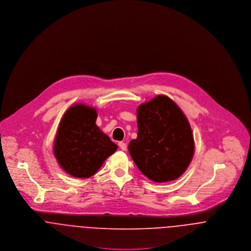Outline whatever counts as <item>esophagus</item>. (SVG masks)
Wrapping results in <instances>:
<instances>
[{
	"label": "esophagus",
	"instance_id": "34e87169",
	"mask_svg": "<svg viewBox=\"0 0 251 251\" xmlns=\"http://www.w3.org/2000/svg\"><path fill=\"white\" fill-rule=\"evenodd\" d=\"M118 146H119V147H120V149H121V150H123V151H125V150L127 149V145H126V143H125V142H122V141L118 142Z\"/></svg>",
	"mask_w": 251,
	"mask_h": 251
}]
</instances>
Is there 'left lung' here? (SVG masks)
Here are the masks:
<instances>
[{
	"label": "left lung",
	"instance_id": "1",
	"mask_svg": "<svg viewBox=\"0 0 251 251\" xmlns=\"http://www.w3.org/2000/svg\"><path fill=\"white\" fill-rule=\"evenodd\" d=\"M138 137L129 153L139 170L157 183L179 178L195 154V140L188 118L176 103L158 95L137 110Z\"/></svg>",
	"mask_w": 251,
	"mask_h": 251
}]
</instances>
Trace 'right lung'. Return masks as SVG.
<instances>
[{
  "instance_id": "add662e5",
  "label": "right lung",
  "mask_w": 251,
  "mask_h": 251,
  "mask_svg": "<svg viewBox=\"0 0 251 251\" xmlns=\"http://www.w3.org/2000/svg\"><path fill=\"white\" fill-rule=\"evenodd\" d=\"M95 108L75 104L64 112L54 141L57 164L75 178L94 175L117 145L96 125Z\"/></svg>"
}]
</instances>
